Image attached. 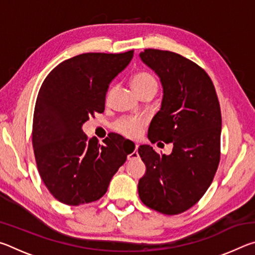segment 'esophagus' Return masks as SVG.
Segmentation results:
<instances>
[{
    "label": "esophagus",
    "instance_id": "1",
    "mask_svg": "<svg viewBox=\"0 0 255 255\" xmlns=\"http://www.w3.org/2000/svg\"><path fill=\"white\" fill-rule=\"evenodd\" d=\"M137 149H138V145L136 144V145H135V150H133L132 153H130V154H129L128 156H127V159H128V161H131V159H135V158H137L138 156H139V155H138Z\"/></svg>",
    "mask_w": 255,
    "mask_h": 255
}]
</instances>
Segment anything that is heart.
I'll return each mask as SVG.
<instances>
[{
    "label": "heart",
    "instance_id": "b5f03b06",
    "mask_svg": "<svg viewBox=\"0 0 255 255\" xmlns=\"http://www.w3.org/2000/svg\"><path fill=\"white\" fill-rule=\"evenodd\" d=\"M131 86L136 93L147 89H156L157 82L155 77L147 72H138L131 76ZM145 124L141 118H124L115 125L116 129L127 137H137L140 133V128Z\"/></svg>",
    "mask_w": 255,
    "mask_h": 255
}]
</instances>
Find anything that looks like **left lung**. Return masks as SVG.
<instances>
[{"instance_id": "8db88e82", "label": "left lung", "mask_w": 255, "mask_h": 255, "mask_svg": "<svg viewBox=\"0 0 255 255\" xmlns=\"http://www.w3.org/2000/svg\"><path fill=\"white\" fill-rule=\"evenodd\" d=\"M139 57L163 89L147 137L152 143H172L173 149L170 155H158L152 146H139L146 172L138 181V195L158 213L181 214L199 201L217 171L221 107L210 77L191 60L158 49H145Z\"/></svg>"}]
</instances>
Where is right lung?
<instances>
[{
	"instance_id": "1",
	"label": "right lung",
	"mask_w": 255,
	"mask_h": 255,
	"mask_svg": "<svg viewBox=\"0 0 255 255\" xmlns=\"http://www.w3.org/2000/svg\"><path fill=\"white\" fill-rule=\"evenodd\" d=\"M132 57L133 50L77 55L56 66L41 85L33 114L34 157L47 189L63 204L100 199L126 162L122 136L112 132L102 145L88 139L82 127L94 112L105 111L110 83Z\"/></svg>"
}]
</instances>
